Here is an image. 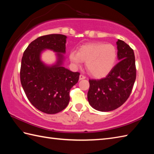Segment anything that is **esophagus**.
Masks as SVG:
<instances>
[{
	"mask_svg": "<svg viewBox=\"0 0 154 154\" xmlns=\"http://www.w3.org/2000/svg\"><path fill=\"white\" fill-rule=\"evenodd\" d=\"M85 77L84 76V75H79V80H83V79H85Z\"/></svg>",
	"mask_w": 154,
	"mask_h": 154,
	"instance_id": "1",
	"label": "esophagus"
}]
</instances>
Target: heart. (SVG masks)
I'll return each instance as SVG.
<instances>
[{"instance_id":"b5f03b06","label":"heart","mask_w":154,"mask_h":154,"mask_svg":"<svg viewBox=\"0 0 154 154\" xmlns=\"http://www.w3.org/2000/svg\"><path fill=\"white\" fill-rule=\"evenodd\" d=\"M75 66L86 62V68L96 78L106 77L112 70L117 60V50L113 45L94 42L81 45L77 52L72 51L69 55Z\"/></svg>"}]
</instances>
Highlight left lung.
<instances>
[{"mask_svg":"<svg viewBox=\"0 0 154 154\" xmlns=\"http://www.w3.org/2000/svg\"><path fill=\"white\" fill-rule=\"evenodd\" d=\"M119 62L106 77L89 79L87 99L93 109L101 112L114 110L126 102L132 92L136 77L135 56L132 49L118 40Z\"/></svg>","mask_w":154,"mask_h":154,"instance_id":"obj_1","label":"left lung"}]
</instances>
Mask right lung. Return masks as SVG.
<instances>
[{
	"label": "right lung",
	"instance_id": "1",
	"mask_svg": "<svg viewBox=\"0 0 154 154\" xmlns=\"http://www.w3.org/2000/svg\"><path fill=\"white\" fill-rule=\"evenodd\" d=\"M67 36L50 34L35 39L24 52L20 68V81L32 105L46 114H56L65 109L69 102L70 89L79 81V72H72L63 66ZM57 54L52 65L41 60L44 50Z\"/></svg>",
	"mask_w": 154,
	"mask_h": 154
}]
</instances>
